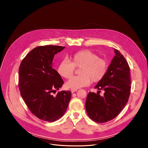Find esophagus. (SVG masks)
<instances>
[{
    "instance_id": "esophagus-1",
    "label": "esophagus",
    "mask_w": 148,
    "mask_h": 148,
    "mask_svg": "<svg viewBox=\"0 0 148 148\" xmlns=\"http://www.w3.org/2000/svg\"><path fill=\"white\" fill-rule=\"evenodd\" d=\"M78 91L77 89H75V88H71V91L72 93H73V92H74L75 91Z\"/></svg>"
}]
</instances>
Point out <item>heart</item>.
<instances>
[{
    "mask_svg": "<svg viewBox=\"0 0 148 148\" xmlns=\"http://www.w3.org/2000/svg\"><path fill=\"white\" fill-rule=\"evenodd\" d=\"M70 59L71 61L66 59L61 61L57 69L61 76L69 78L73 75L75 67H81L79 71L80 75L72 77L66 82L69 88L77 89L87 86L91 80L93 82L101 80L107 73V61L90 50L79 51Z\"/></svg>",
    "mask_w": 148,
    "mask_h": 148,
    "instance_id": "heart-1",
    "label": "heart"
}]
</instances>
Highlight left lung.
Returning <instances> with one entry per match:
<instances>
[{
    "label": "left lung",
    "instance_id": "1",
    "mask_svg": "<svg viewBox=\"0 0 148 148\" xmlns=\"http://www.w3.org/2000/svg\"><path fill=\"white\" fill-rule=\"evenodd\" d=\"M115 56L107 73L95 88L103 90L101 96L90 92L86 102L88 116L97 123H104L115 118L128 102L131 92V75L129 65L123 55L114 49Z\"/></svg>",
    "mask_w": 148,
    "mask_h": 148
}]
</instances>
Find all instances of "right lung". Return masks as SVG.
<instances>
[{
	"instance_id": "right-lung-1",
	"label": "right lung",
	"mask_w": 148,
	"mask_h": 148,
	"mask_svg": "<svg viewBox=\"0 0 148 148\" xmlns=\"http://www.w3.org/2000/svg\"><path fill=\"white\" fill-rule=\"evenodd\" d=\"M65 48L58 46L36 47L26 55L19 67L20 94L31 112L45 121L54 122L61 118L71 99L70 91L53 95L64 83L52 67L53 58Z\"/></svg>"
}]
</instances>
